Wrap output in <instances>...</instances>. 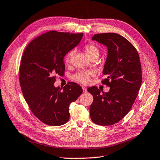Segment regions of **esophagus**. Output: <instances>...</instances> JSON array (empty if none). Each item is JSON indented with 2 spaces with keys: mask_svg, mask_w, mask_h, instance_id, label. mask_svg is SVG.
Returning a JSON list of instances; mask_svg holds the SVG:
<instances>
[{
  "mask_svg": "<svg viewBox=\"0 0 160 160\" xmlns=\"http://www.w3.org/2000/svg\"><path fill=\"white\" fill-rule=\"evenodd\" d=\"M82 89H83V92H84V93H86L88 91H87V88H85V87H83L82 88Z\"/></svg>",
  "mask_w": 160,
  "mask_h": 160,
  "instance_id": "1",
  "label": "esophagus"
}]
</instances>
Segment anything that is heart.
Masks as SVG:
<instances>
[{
    "label": "heart",
    "mask_w": 160,
    "mask_h": 160,
    "mask_svg": "<svg viewBox=\"0 0 160 160\" xmlns=\"http://www.w3.org/2000/svg\"><path fill=\"white\" fill-rule=\"evenodd\" d=\"M85 50L87 53V55L90 58L91 57L93 56V55H99V50L95 45L93 44L89 43L86 45L85 46ZM74 50H71L70 52H68L67 54L65 56V61L66 62H69L70 60L71 59L72 55H74ZM94 75V72L93 71H80L77 73H76L73 76V78L78 81L80 82L82 84H88L89 81V78L91 76Z\"/></svg>",
    "instance_id": "heart-1"
}]
</instances>
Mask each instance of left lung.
I'll return each mask as SVG.
<instances>
[{
    "label": "left lung",
    "mask_w": 160,
    "mask_h": 160,
    "mask_svg": "<svg viewBox=\"0 0 160 160\" xmlns=\"http://www.w3.org/2000/svg\"><path fill=\"white\" fill-rule=\"evenodd\" d=\"M92 40L108 48L102 71L107 78L102 83L110 87V90L101 93L95 86L88 89L93 97L90 117L96 124L110 126L129 112L137 98L142 82L140 59L133 45L118 34H95Z\"/></svg>",
    "instance_id": "obj_1"
}]
</instances>
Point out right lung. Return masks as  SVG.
Returning <instances> with one entry per match:
<instances>
[{
	"instance_id": "right-lung-1",
	"label": "right lung",
	"mask_w": 160,
	"mask_h": 160,
	"mask_svg": "<svg viewBox=\"0 0 160 160\" xmlns=\"http://www.w3.org/2000/svg\"><path fill=\"white\" fill-rule=\"evenodd\" d=\"M83 33L51 31L32 40L25 48L19 67L24 98L38 119L48 126L66 123L69 105L82 93V88L69 82L61 91L55 88L56 75L65 72V55L77 46Z\"/></svg>"
}]
</instances>
